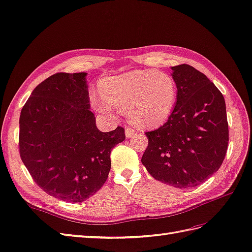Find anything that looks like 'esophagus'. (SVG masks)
I'll use <instances>...</instances> for the list:
<instances>
[{
    "instance_id": "esophagus-1",
    "label": "esophagus",
    "mask_w": 252,
    "mask_h": 252,
    "mask_svg": "<svg viewBox=\"0 0 252 252\" xmlns=\"http://www.w3.org/2000/svg\"><path fill=\"white\" fill-rule=\"evenodd\" d=\"M134 134H135V128H133L132 126H126V136L128 137H132Z\"/></svg>"
}]
</instances>
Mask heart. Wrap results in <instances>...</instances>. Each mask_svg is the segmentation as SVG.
<instances>
[{
	"mask_svg": "<svg viewBox=\"0 0 252 252\" xmlns=\"http://www.w3.org/2000/svg\"><path fill=\"white\" fill-rule=\"evenodd\" d=\"M101 92L91 102L97 112L115 117L127 112L134 125L144 128L161 126L171 118L178 101L176 81L158 69H134L102 80Z\"/></svg>",
	"mask_w": 252,
	"mask_h": 252,
	"instance_id": "1",
	"label": "heart"
}]
</instances>
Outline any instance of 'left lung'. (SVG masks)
<instances>
[{
	"label": "left lung",
	"instance_id": "8db88e82",
	"mask_svg": "<svg viewBox=\"0 0 252 252\" xmlns=\"http://www.w3.org/2000/svg\"><path fill=\"white\" fill-rule=\"evenodd\" d=\"M178 101L164 125L146 132L143 165L155 179L175 188H191L221 166L229 143L222 93L203 73L188 64L172 66Z\"/></svg>",
	"mask_w": 252,
	"mask_h": 252
}]
</instances>
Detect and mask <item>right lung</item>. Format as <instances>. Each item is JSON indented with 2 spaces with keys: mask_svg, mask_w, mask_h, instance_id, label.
<instances>
[{
  "mask_svg": "<svg viewBox=\"0 0 252 252\" xmlns=\"http://www.w3.org/2000/svg\"><path fill=\"white\" fill-rule=\"evenodd\" d=\"M87 73H58L40 83L23 106L19 151L23 164L47 194L80 203L96 193L110 171V153L125 128L96 127Z\"/></svg>",
  "mask_w": 252,
  "mask_h": 252,
  "instance_id": "right-lung-1",
  "label": "right lung"
}]
</instances>
